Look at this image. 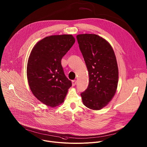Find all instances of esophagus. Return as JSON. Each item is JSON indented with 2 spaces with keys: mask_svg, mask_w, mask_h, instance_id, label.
I'll return each instance as SVG.
<instances>
[{
  "mask_svg": "<svg viewBox=\"0 0 147 147\" xmlns=\"http://www.w3.org/2000/svg\"><path fill=\"white\" fill-rule=\"evenodd\" d=\"M76 84H77V81L76 80H73L72 81V85L73 86H75L76 85Z\"/></svg>",
  "mask_w": 147,
  "mask_h": 147,
  "instance_id": "34e87169",
  "label": "esophagus"
}]
</instances>
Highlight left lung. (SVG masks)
<instances>
[{"label":"left lung","instance_id":"1","mask_svg":"<svg viewBox=\"0 0 147 147\" xmlns=\"http://www.w3.org/2000/svg\"><path fill=\"white\" fill-rule=\"evenodd\" d=\"M77 39L89 76L88 87L81 94L82 102L90 109L100 110L116 92L119 69L116 55L110 43L96 34H78Z\"/></svg>","mask_w":147,"mask_h":147}]
</instances>
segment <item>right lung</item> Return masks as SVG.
Masks as SVG:
<instances>
[{
	"label": "right lung",
	"instance_id": "obj_1",
	"mask_svg": "<svg viewBox=\"0 0 147 147\" xmlns=\"http://www.w3.org/2000/svg\"><path fill=\"white\" fill-rule=\"evenodd\" d=\"M75 42L72 35L46 36L32 48L27 66L28 83L34 96L47 106L61 104L71 86L61 65L62 57Z\"/></svg>",
	"mask_w": 147,
	"mask_h": 147
}]
</instances>
